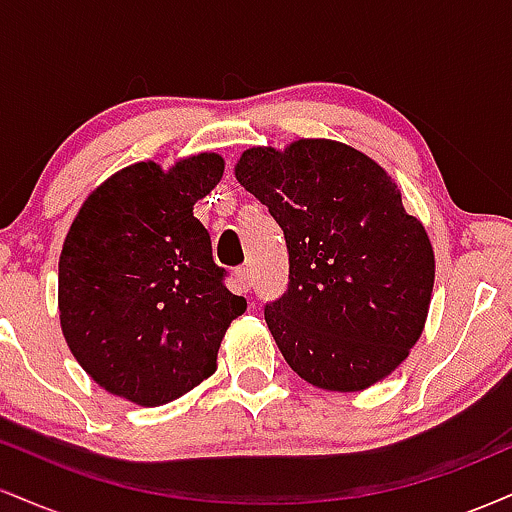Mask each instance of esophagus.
Segmentation results:
<instances>
[{"label": "esophagus", "mask_w": 512, "mask_h": 512, "mask_svg": "<svg viewBox=\"0 0 512 512\" xmlns=\"http://www.w3.org/2000/svg\"><path fill=\"white\" fill-rule=\"evenodd\" d=\"M233 276H236L240 289H243V291L250 289V272H248V267H238L236 272H233Z\"/></svg>", "instance_id": "obj_1"}]
</instances>
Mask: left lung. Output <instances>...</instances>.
Returning a JSON list of instances; mask_svg holds the SVG:
<instances>
[{"label":"left lung","mask_w":512,"mask_h":512,"mask_svg":"<svg viewBox=\"0 0 512 512\" xmlns=\"http://www.w3.org/2000/svg\"><path fill=\"white\" fill-rule=\"evenodd\" d=\"M236 178L289 248V289L264 305L286 363L310 385L358 392L387 378L424 332L436 260L395 180L332 139L252 146Z\"/></svg>","instance_id":"left-lung-1"}]
</instances>
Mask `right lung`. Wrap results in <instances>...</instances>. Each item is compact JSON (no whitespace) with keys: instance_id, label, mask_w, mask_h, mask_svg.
<instances>
[{"instance_id":"1","label":"right lung","mask_w":512,"mask_h":512,"mask_svg":"<svg viewBox=\"0 0 512 512\" xmlns=\"http://www.w3.org/2000/svg\"><path fill=\"white\" fill-rule=\"evenodd\" d=\"M223 175L219 154L163 170L142 161L88 195L60 255V322L79 366L110 395L173 402L216 370L228 325L248 303L223 284L192 214Z\"/></svg>"}]
</instances>
